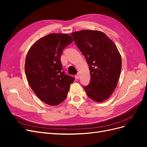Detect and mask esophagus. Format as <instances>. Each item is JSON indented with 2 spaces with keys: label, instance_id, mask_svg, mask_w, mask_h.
<instances>
[{
  "label": "esophagus",
  "instance_id": "1",
  "mask_svg": "<svg viewBox=\"0 0 147 147\" xmlns=\"http://www.w3.org/2000/svg\"><path fill=\"white\" fill-rule=\"evenodd\" d=\"M80 74H76V75H75V78H76L77 79H78V78H80Z\"/></svg>",
  "mask_w": 147,
  "mask_h": 147
}]
</instances>
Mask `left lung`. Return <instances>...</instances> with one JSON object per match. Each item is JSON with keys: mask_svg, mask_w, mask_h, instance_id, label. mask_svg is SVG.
Returning a JSON list of instances; mask_svg holds the SVG:
<instances>
[{"mask_svg": "<svg viewBox=\"0 0 147 147\" xmlns=\"http://www.w3.org/2000/svg\"><path fill=\"white\" fill-rule=\"evenodd\" d=\"M71 35L90 67V83L84 90L93 100H107L116 88L121 73V57L117 47L99 30H83Z\"/></svg>", "mask_w": 147, "mask_h": 147, "instance_id": "8db88e82", "label": "left lung"}]
</instances>
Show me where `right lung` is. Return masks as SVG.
Segmentation results:
<instances>
[{
  "label": "right lung",
  "instance_id": "add662e5",
  "mask_svg": "<svg viewBox=\"0 0 147 147\" xmlns=\"http://www.w3.org/2000/svg\"><path fill=\"white\" fill-rule=\"evenodd\" d=\"M68 34H50L30 47L25 62V73L30 88L38 98L50 105H57L66 98L75 78L65 75L61 56L73 42Z\"/></svg>",
  "mask_w": 147,
  "mask_h": 147
}]
</instances>
